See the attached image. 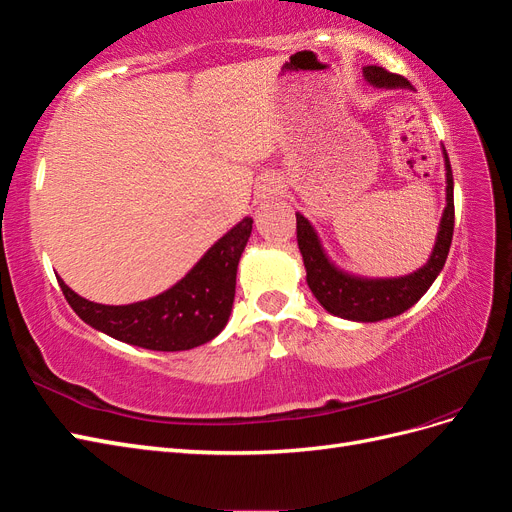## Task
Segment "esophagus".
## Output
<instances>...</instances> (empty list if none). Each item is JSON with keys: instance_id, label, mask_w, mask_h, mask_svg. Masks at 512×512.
<instances>
[{"instance_id": "1", "label": "esophagus", "mask_w": 512, "mask_h": 512, "mask_svg": "<svg viewBox=\"0 0 512 512\" xmlns=\"http://www.w3.org/2000/svg\"><path fill=\"white\" fill-rule=\"evenodd\" d=\"M280 192H282V183L277 181L275 177H265V179H262V181L258 183L256 196H258L260 200H271V198H275Z\"/></svg>"}]
</instances>
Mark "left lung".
Returning a JSON list of instances; mask_svg holds the SVG:
<instances>
[{"label":"left lung","instance_id":"left-lung-1","mask_svg":"<svg viewBox=\"0 0 512 512\" xmlns=\"http://www.w3.org/2000/svg\"><path fill=\"white\" fill-rule=\"evenodd\" d=\"M367 83L376 87H410L404 76L393 74L380 66L363 68ZM446 166V207L438 230L436 245L427 260V265L406 277L393 280H365L339 271L324 254L316 230L301 213H297V241L303 254V265L307 271V286L312 288L314 297L329 314L356 320V322H378L393 318L410 309L442 271L448 250H451L453 228H455V203H453V170L444 149Z\"/></svg>","mask_w":512,"mask_h":512}]
</instances>
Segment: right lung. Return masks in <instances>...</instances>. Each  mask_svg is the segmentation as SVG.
Returning <instances> with one entry per match:
<instances>
[{
    "mask_svg": "<svg viewBox=\"0 0 512 512\" xmlns=\"http://www.w3.org/2000/svg\"><path fill=\"white\" fill-rule=\"evenodd\" d=\"M252 222L241 220L181 282L147 301L102 305L79 297L61 277L57 282L76 314L119 342L160 352L190 350L211 342L226 327L235 301L237 265L252 235Z\"/></svg>",
    "mask_w": 512,
    "mask_h": 512,
    "instance_id": "add662e5",
    "label": "right lung"
}]
</instances>
